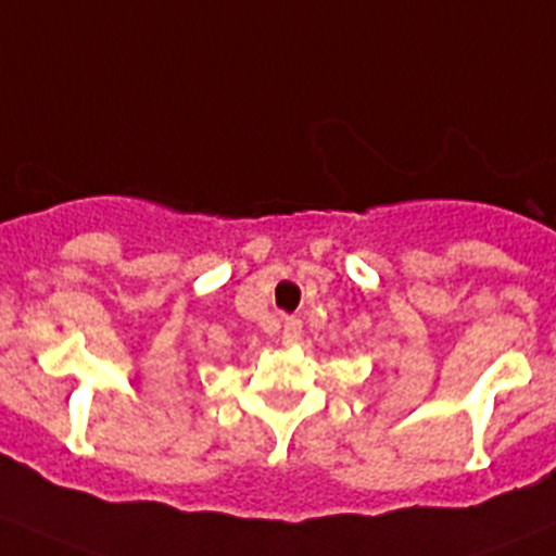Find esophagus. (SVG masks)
Segmentation results:
<instances>
[{
	"mask_svg": "<svg viewBox=\"0 0 556 556\" xmlns=\"http://www.w3.org/2000/svg\"><path fill=\"white\" fill-rule=\"evenodd\" d=\"M300 336H303V321L294 319V316H287L281 327V343L283 346H292V343L300 341Z\"/></svg>",
	"mask_w": 556,
	"mask_h": 556,
	"instance_id": "34e87169",
	"label": "esophagus"
}]
</instances>
